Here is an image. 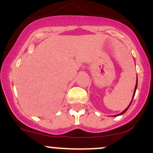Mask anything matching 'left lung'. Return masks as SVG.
<instances>
[{"label":"left lung","mask_w":153,"mask_h":153,"mask_svg":"<svg viewBox=\"0 0 153 153\" xmlns=\"http://www.w3.org/2000/svg\"><path fill=\"white\" fill-rule=\"evenodd\" d=\"M137 81H138V80H137V83H136V85H135V88H134V94H133V97H132V100H133V99H134V95H135V93H136V90H137ZM132 100L131 101V102H130V104H129L128 105V106L127 107V108L126 109V110H124L123 112H120V113H119V114H117V115H113L114 117H116V116H118V115H123V114H124L127 111V110H128V109L129 108V107L131 106V102H132Z\"/></svg>","instance_id":"8db88e82"}]
</instances>
